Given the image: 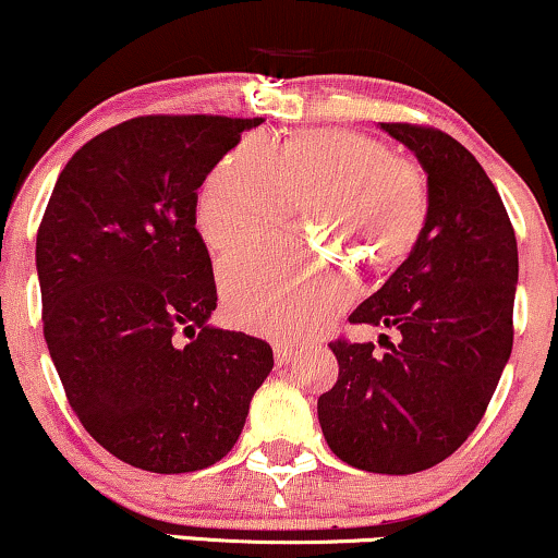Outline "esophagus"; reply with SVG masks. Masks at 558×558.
<instances>
[{"instance_id":"34e87169","label":"esophagus","mask_w":558,"mask_h":558,"mask_svg":"<svg viewBox=\"0 0 558 558\" xmlns=\"http://www.w3.org/2000/svg\"><path fill=\"white\" fill-rule=\"evenodd\" d=\"M295 357H299V350L283 348V344H278V348H275V363L278 365H293Z\"/></svg>"}]
</instances>
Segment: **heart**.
Returning <instances> with one entry per match:
<instances>
[{"instance_id": "b5f03b06", "label": "heart", "mask_w": 558, "mask_h": 558, "mask_svg": "<svg viewBox=\"0 0 558 558\" xmlns=\"http://www.w3.org/2000/svg\"><path fill=\"white\" fill-rule=\"evenodd\" d=\"M303 203L308 229L371 270L412 255L429 214L427 180L391 149L352 131H301L283 144L250 138L203 180L195 221L218 252L255 242ZM231 322L301 340L324 327L355 295V275L335 252L265 244L221 265Z\"/></svg>"}]
</instances>
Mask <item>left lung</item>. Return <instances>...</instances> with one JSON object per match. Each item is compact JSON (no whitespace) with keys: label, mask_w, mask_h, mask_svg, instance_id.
<instances>
[{"label":"left lung","mask_w":558,"mask_h":558,"mask_svg":"<svg viewBox=\"0 0 558 558\" xmlns=\"http://www.w3.org/2000/svg\"><path fill=\"white\" fill-rule=\"evenodd\" d=\"M427 174L422 239L389 280L350 314L397 329L373 342L337 340L340 363L322 393V433L340 461L373 474H417L446 461L482 422L512 352L518 242L497 187L448 133L380 123ZM386 337V335H380Z\"/></svg>","instance_id":"left-lung-1"}]
</instances>
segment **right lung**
Here are the masks:
<instances>
[{
	"mask_svg": "<svg viewBox=\"0 0 558 558\" xmlns=\"http://www.w3.org/2000/svg\"><path fill=\"white\" fill-rule=\"evenodd\" d=\"M252 125H112L69 159L38 229L44 335L69 404L105 450L154 474L221 461L272 371L265 340L208 324L218 295L195 229L197 187Z\"/></svg>",
	"mask_w": 558,
	"mask_h": 558,
	"instance_id": "1",
	"label": "right lung"
}]
</instances>
